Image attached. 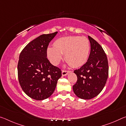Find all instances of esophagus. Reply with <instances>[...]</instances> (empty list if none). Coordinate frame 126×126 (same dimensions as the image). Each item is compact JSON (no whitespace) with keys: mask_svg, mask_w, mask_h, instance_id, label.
<instances>
[{"mask_svg":"<svg viewBox=\"0 0 126 126\" xmlns=\"http://www.w3.org/2000/svg\"><path fill=\"white\" fill-rule=\"evenodd\" d=\"M70 71H66V70H62V76H67L68 73H69Z\"/></svg>","mask_w":126,"mask_h":126,"instance_id":"34e87169","label":"esophagus"}]
</instances>
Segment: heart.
Here are the masks:
<instances>
[{"instance_id":"heart-1","label":"heart","mask_w":126,"mask_h":126,"mask_svg":"<svg viewBox=\"0 0 126 126\" xmlns=\"http://www.w3.org/2000/svg\"><path fill=\"white\" fill-rule=\"evenodd\" d=\"M54 47L47 49V55L53 64L60 62L62 54L68 64L73 67L83 65L88 58L90 52V43L88 38L79 36H69L57 39Z\"/></svg>"}]
</instances>
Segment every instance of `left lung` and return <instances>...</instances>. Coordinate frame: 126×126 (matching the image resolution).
Returning <instances> with one entry per match:
<instances>
[{"mask_svg":"<svg viewBox=\"0 0 126 126\" xmlns=\"http://www.w3.org/2000/svg\"><path fill=\"white\" fill-rule=\"evenodd\" d=\"M91 52L87 62L74 71L77 80L73 86L78 97L90 99L96 97L103 89L108 76V63L105 52L97 41L88 36Z\"/></svg>","mask_w":126,"mask_h":126,"instance_id":"8db88e82","label":"left lung"}]
</instances>
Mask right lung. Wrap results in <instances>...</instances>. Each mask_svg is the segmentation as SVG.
Listing matches in <instances>:
<instances>
[{
  "instance_id": "1",
  "label": "right lung",
  "mask_w": 126,
  "mask_h": 126,
  "mask_svg": "<svg viewBox=\"0 0 126 126\" xmlns=\"http://www.w3.org/2000/svg\"><path fill=\"white\" fill-rule=\"evenodd\" d=\"M57 33L40 35L29 42L19 55V82L24 93L35 100L49 97L62 76L61 69L52 65L47 57L49 43Z\"/></svg>"
}]
</instances>
